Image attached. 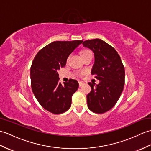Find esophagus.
<instances>
[{
	"mask_svg": "<svg viewBox=\"0 0 151 151\" xmlns=\"http://www.w3.org/2000/svg\"><path fill=\"white\" fill-rule=\"evenodd\" d=\"M78 84H79V86H80V87H81L82 86L84 85V83L83 82H81V81H80V82H78Z\"/></svg>",
	"mask_w": 151,
	"mask_h": 151,
	"instance_id": "34e87169",
	"label": "esophagus"
}]
</instances>
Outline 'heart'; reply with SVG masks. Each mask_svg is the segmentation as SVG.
I'll return each instance as SVG.
<instances>
[{
	"mask_svg": "<svg viewBox=\"0 0 151 151\" xmlns=\"http://www.w3.org/2000/svg\"><path fill=\"white\" fill-rule=\"evenodd\" d=\"M89 53H91V52L90 50H84L83 51H82V52H81L82 57V58L84 57L85 56H86V55H87V54H88Z\"/></svg>",
	"mask_w": 151,
	"mask_h": 151,
	"instance_id": "heart-1",
	"label": "heart"
}]
</instances>
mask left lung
<instances>
[{"label":"left lung","instance_id":"obj_1","mask_svg":"<svg viewBox=\"0 0 151 151\" xmlns=\"http://www.w3.org/2000/svg\"><path fill=\"white\" fill-rule=\"evenodd\" d=\"M82 44L94 52L91 73L100 81L97 86L88 83L91 90L87 95L88 106L94 113L103 114L114 106L123 90L124 66L114 48L102 40H86Z\"/></svg>","mask_w":151,"mask_h":151}]
</instances>
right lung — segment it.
I'll use <instances>...</instances> for the list:
<instances>
[{
  "label": "right lung",
  "mask_w": 151,
  "mask_h": 151,
  "mask_svg": "<svg viewBox=\"0 0 151 151\" xmlns=\"http://www.w3.org/2000/svg\"><path fill=\"white\" fill-rule=\"evenodd\" d=\"M82 42L54 41L41 49L34 58L30 67L32 89L41 106L50 113L62 114L70 107L72 96L79 84L76 80L69 79L62 85L58 70L65 65L67 58Z\"/></svg>",
  "instance_id": "1"
}]
</instances>
